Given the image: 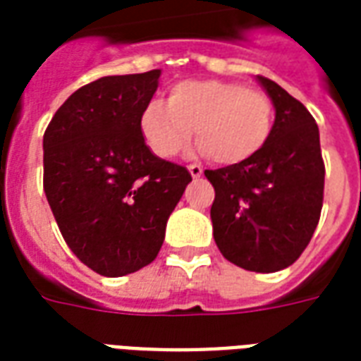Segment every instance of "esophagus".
Wrapping results in <instances>:
<instances>
[{"label":"esophagus","mask_w":361,"mask_h":361,"mask_svg":"<svg viewBox=\"0 0 361 361\" xmlns=\"http://www.w3.org/2000/svg\"><path fill=\"white\" fill-rule=\"evenodd\" d=\"M188 171H190V175L194 178H200L202 175H204V169H202V165H196V163L188 165Z\"/></svg>","instance_id":"esophagus-1"}]
</instances>
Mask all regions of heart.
Wrapping results in <instances>:
<instances>
[{
    "instance_id": "heart-1",
    "label": "heart",
    "mask_w": 361,
    "mask_h": 361,
    "mask_svg": "<svg viewBox=\"0 0 361 361\" xmlns=\"http://www.w3.org/2000/svg\"><path fill=\"white\" fill-rule=\"evenodd\" d=\"M275 123L271 97L256 88L223 80H184L169 92L167 104L149 102L140 115L148 148L171 159L190 144L219 165H238L264 148Z\"/></svg>"
}]
</instances>
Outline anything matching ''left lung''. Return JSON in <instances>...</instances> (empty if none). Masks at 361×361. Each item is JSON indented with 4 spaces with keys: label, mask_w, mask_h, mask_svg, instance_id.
Segmentation results:
<instances>
[{
    "label": "left lung",
    "mask_w": 361,
    "mask_h": 361,
    "mask_svg": "<svg viewBox=\"0 0 361 361\" xmlns=\"http://www.w3.org/2000/svg\"><path fill=\"white\" fill-rule=\"evenodd\" d=\"M257 80L275 105L269 140L248 161L206 177L215 188L213 238L223 257L246 271L275 273L294 264L314 236L325 163L312 113L277 82Z\"/></svg>",
    "instance_id": "obj_1"
}]
</instances>
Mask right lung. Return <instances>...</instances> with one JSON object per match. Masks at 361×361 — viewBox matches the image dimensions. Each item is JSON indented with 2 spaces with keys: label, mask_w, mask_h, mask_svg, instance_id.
Instances as JSON below:
<instances>
[{
  "label": "right lung",
  "mask_w": 361,
  "mask_h": 361,
  "mask_svg": "<svg viewBox=\"0 0 361 361\" xmlns=\"http://www.w3.org/2000/svg\"><path fill=\"white\" fill-rule=\"evenodd\" d=\"M161 71L104 76L55 111L44 133V192L71 252L104 277L154 262L190 173L155 157L140 133Z\"/></svg>",
  "instance_id": "right-lung-1"
}]
</instances>
